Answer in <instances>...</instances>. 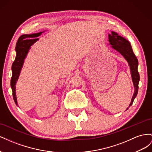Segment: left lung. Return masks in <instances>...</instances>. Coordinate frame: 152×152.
<instances>
[{"instance_id":"8db88e82","label":"left lung","mask_w":152,"mask_h":152,"mask_svg":"<svg viewBox=\"0 0 152 152\" xmlns=\"http://www.w3.org/2000/svg\"><path fill=\"white\" fill-rule=\"evenodd\" d=\"M108 39L111 47L122 55L126 59L130 67L132 80L134 87V93L132 97L131 103L126 109L127 110L132 104L138 92V84L140 81V74L137 72L138 61L133 53L131 44L126 39L119 35L116 32L111 31V34H108Z\"/></svg>"}]
</instances>
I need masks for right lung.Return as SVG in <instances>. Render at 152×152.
I'll list each match as a JSON object with an SVG mask.
<instances>
[{
	"mask_svg": "<svg viewBox=\"0 0 152 152\" xmlns=\"http://www.w3.org/2000/svg\"><path fill=\"white\" fill-rule=\"evenodd\" d=\"M44 31L32 34H24L20 36L18 40L15 50L16 53L15 60L12 65V77L11 79V87L12 91L13 99L16 104L18 106L16 94V85L20 77L21 68L23 65L25 59L28 54L31 46L39 40L37 37Z\"/></svg>",
	"mask_w": 152,
	"mask_h": 152,
	"instance_id": "add662e5",
	"label": "right lung"
}]
</instances>
